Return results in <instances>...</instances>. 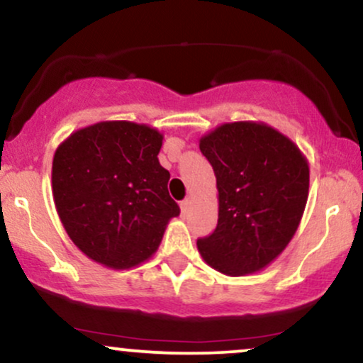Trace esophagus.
Returning <instances> with one entry per match:
<instances>
[{"mask_svg": "<svg viewBox=\"0 0 363 363\" xmlns=\"http://www.w3.org/2000/svg\"><path fill=\"white\" fill-rule=\"evenodd\" d=\"M191 201H193V199H191V198H186L184 201H181V210H182V213H186V211L189 210V208H191Z\"/></svg>", "mask_w": 363, "mask_h": 363, "instance_id": "esophagus-1", "label": "esophagus"}]
</instances>
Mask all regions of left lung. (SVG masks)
<instances>
[{
    "label": "left lung",
    "mask_w": 363,
    "mask_h": 363,
    "mask_svg": "<svg viewBox=\"0 0 363 363\" xmlns=\"http://www.w3.org/2000/svg\"><path fill=\"white\" fill-rule=\"evenodd\" d=\"M218 189V223L198 240L227 277L264 269L285 251L309 196V162L289 136L259 121L223 123L199 138Z\"/></svg>",
    "instance_id": "8db88e82"
}]
</instances>
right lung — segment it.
Segmentation results:
<instances>
[{"label": "right lung", "instance_id": "obj_1", "mask_svg": "<svg viewBox=\"0 0 363 363\" xmlns=\"http://www.w3.org/2000/svg\"><path fill=\"white\" fill-rule=\"evenodd\" d=\"M164 135L101 121L72 133L52 158V198L66 234L91 261L131 269L157 252L179 205L158 162Z\"/></svg>", "mask_w": 363, "mask_h": 363}]
</instances>
